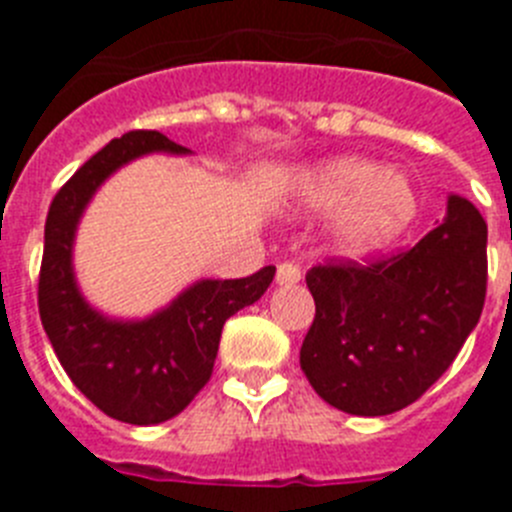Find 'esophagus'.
Segmentation results:
<instances>
[{
    "mask_svg": "<svg viewBox=\"0 0 512 512\" xmlns=\"http://www.w3.org/2000/svg\"><path fill=\"white\" fill-rule=\"evenodd\" d=\"M302 279V269L295 261H279L277 284H297Z\"/></svg>",
    "mask_w": 512,
    "mask_h": 512,
    "instance_id": "obj_1",
    "label": "esophagus"
}]
</instances>
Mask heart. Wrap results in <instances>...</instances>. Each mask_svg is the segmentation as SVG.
<instances>
[{
    "label": "heart",
    "instance_id": "obj_1",
    "mask_svg": "<svg viewBox=\"0 0 512 512\" xmlns=\"http://www.w3.org/2000/svg\"><path fill=\"white\" fill-rule=\"evenodd\" d=\"M302 200L310 210L336 217L338 246L351 253L377 251L408 228L415 215V192L397 171H379L364 158H336L302 176Z\"/></svg>",
    "mask_w": 512,
    "mask_h": 512
}]
</instances>
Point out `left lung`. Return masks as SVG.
<instances>
[{"label": "left lung", "instance_id": "obj_1", "mask_svg": "<svg viewBox=\"0 0 512 512\" xmlns=\"http://www.w3.org/2000/svg\"><path fill=\"white\" fill-rule=\"evenodd\" d=\"M315 320L300 348L312 390L351 415H390L441 377L479 323L487 225L464 197L413 248L328 259L305 277Z\"/></svg>", "mask_w": 512, "mask_h": 512}]
</instances>
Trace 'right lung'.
Segmentation results:
<instances>
[{"label":"right lung","mask_w":512,"mask_h":512,"mask_svg":"<svg viewBox=\"0 0 512 512\" xmlns=\"http://www.w3.org/2000/svg\"><path fill=\"white\" fill-rule=\"evenodd\" d=\"M151 151L187 148L158 130H130L58 189L45 220L38 279L40 320L71 382L104 415L133 425L164 423L187 408L210 382L225 320L259 300L277 271L264 266L243 279H202L140 323H117L94 312L71 269L76 223L112 171Z\"/></svg>","instance_id":"right-lung-1"}]
</instances>
